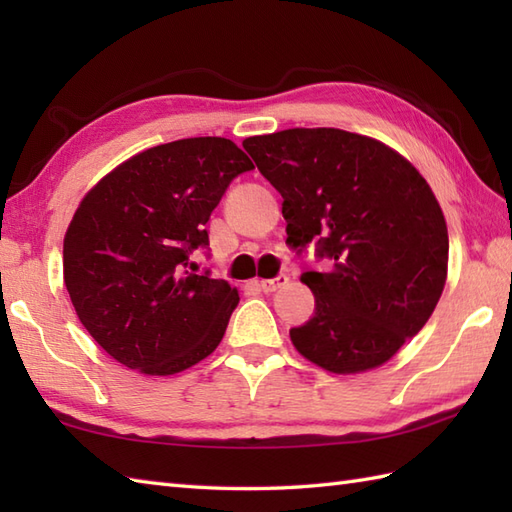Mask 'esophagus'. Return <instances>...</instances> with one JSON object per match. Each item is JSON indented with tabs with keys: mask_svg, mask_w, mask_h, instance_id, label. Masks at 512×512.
<instances>
[{
	"mask_svg": "<svg viewBox=\"0 0 512 512\" xmlns=\"http://www.w3.org/2000/svg\"><path fill=\"white\" fill-rule=\"evenodd\" d=\"M290 281V277L288 275H279V277H275V279H264V281H259V288H262L264 292H275V290H279V288H284L286 284Z\"/></svg>",
	"mask_w": 512,
	"mask_h": 512,
	"instance_id": "1",
	"label": "esophagus"
}]
</instances>
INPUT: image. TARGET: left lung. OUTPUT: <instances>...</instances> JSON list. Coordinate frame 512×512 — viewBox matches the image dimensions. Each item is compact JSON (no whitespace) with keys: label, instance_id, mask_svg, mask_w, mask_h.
Listing matches in <instances>:
<instances>
[{"label":"left lung","instance_id":"8db88e82","mask_svg":"<svg viewBox=\"0 0 512 512\" xmlns=\"http://www.w3.org/2000/svg\"><path fill=\"white\" fill-rule=\"evenodd\" d=\"M244 149L284 198L288 244L317 239L332 259L301 275L317 306L290 330L292 345L332 374L385 365L447 284V220L427 180L396 149L334 127L250 136Z\"/></svg>","mask_w":512,"mask_h":512}]
</instances>
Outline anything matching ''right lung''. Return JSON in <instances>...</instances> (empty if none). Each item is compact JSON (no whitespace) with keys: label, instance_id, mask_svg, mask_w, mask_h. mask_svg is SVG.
I'll return each mask as SVG.
<instances>
[{"label":"right lung","instance_id":"right-lung-1","mask_svg":"<svg viewBox=\"0 0 512 512\" xmlns=\"http://www.w3.org/2000/svg\"><path fill=\"white\" fill-rule=\"evenodd\" d=\"M250 169L233 140L182 138L127 158L83 195L63 237V281L114 361L171 376L220 345L239 292L184 268L209 244L226 187Z\"/></svg>","mask_w":512,"mask_h":512}]
</instances>
